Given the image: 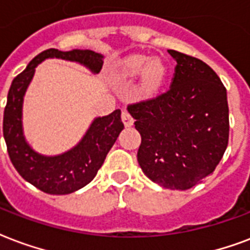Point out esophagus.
Listing matches in <instances>:
<instances>
[{"label": "esophagus", "instance_id": "1", "mask_svg": "<svg viewBox=\"0 0 250 250\" xmlns=\"http://www.w3.org/2000/svg\"><path fill=\"white\" fill-rule=\"evenodd\" d=\"M122 121H123L125 127H131V125H133V118L132 115L129 114V111L127 108H125V110L122 111Z\"/></svg>", "mask_w": 250, "mask_h": 250}]
</instances>
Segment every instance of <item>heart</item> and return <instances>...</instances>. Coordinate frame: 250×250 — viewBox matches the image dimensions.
<instances>
[{
  "label": "heart",
  "mask_w": 250,
  "mask_h": 250,
  "mask_svg": "<svg viewBox=\"0 0 250 250\" xmlns=\"http://www.w3.org/2000/svg\"><path fill=\"white\" fill-rule=\"evenodd\" d=\"M125 70L131 76H138L144 72V86L146 90L153 91L165 80L167 68L163 60L156 59L149 62V57L138 55L129 57L125 62Z\"/></svg>",
  "instance_id": "1"
}]
</instances>
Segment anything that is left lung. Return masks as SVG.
<instances>
[{
  "instance_id": "1",
  "label": "left lung",
  "mask_w": 250,
  "mask_h": 250,
  "mask_svg": "<svg viewBox=\"0 0 250 250\" xmlns=\"http://www.w3.org/2000/svg\"><path fill=\"white\" fill-rule=\"evenodd\" d=\"M177 62L170 87L128 104L142 136L138 161L149 180L188 190L209 176L228 146L227 90L206 62L169 49Z\"/></svg>"
}]
</instances>
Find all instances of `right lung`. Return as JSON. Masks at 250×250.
Returning a JSON list of instances; mask_svg holds the SVG:
<instances>
[{
	"label": "right lung",
	"mask_w": 250,
	"mask_h": 250,
	"mask_svg": "<svg viewBox=\"0 0 250 250\" xmlns=\"http://www.w3.org/2000/svg\"><path fill=\"white\" fill-rule=\"evenodd\" d=\"M48 57L81 62L91 72L98 73L104 64V56L90 49L65 52L55 48L45 49L13 80L9 89L3 111V138L11 163L24 180L39 190L53 195H64L93 181L125 125L121 119V110H115L110 115L94 119L83 140L62 155L47 157L32 150L22 132V104L36 65Z\"/></svg>",
	"instance_id": "right-lung-1"
}]
</instances>
